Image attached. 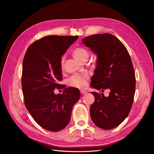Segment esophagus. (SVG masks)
Listing matches in <instances>:
<instances>
[{
	"label": "esophagus",
	"instance_id": "esophagus-1",
	"mask_svg": "<svg viewBox=\"0 0 154 154\" xmlns=\"http://www.w3.org/2000/svg\"><path fill=\"white\" fill-rule=\"evenodd\" d=\"M87 92V91H85V90H81L80 91V93L82 94H85Z\"/></svg>",
	"mask_w": 154,
	"mask_h": 154
}]
</instances>
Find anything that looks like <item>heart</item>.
Returning <instances> with one entry per match:
<instances>
[{"mask_svg": "<svg viewBox=\"0 0 154 154\" xmlns=\"http://www.w3.org/2000/svg\"><path fill=\"white\" fill-rule=\"evenodd\" d=\"M73 54L74 57L81 62L87 60L88 57H89V53H88V50L83 47L76 48L73 51ZM64 61L65 57L63 56L60 60V64H61L62 67H63ZM88 78H89V74L87 72L82 74H74L68 78L67 84L72 87L83 88L87 85Z\"/></svg>", "mask_w": 154, "mask_h": 154, "instance_id": "b5f03b06", "label": "heart"}]
</instances>
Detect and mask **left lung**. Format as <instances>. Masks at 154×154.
I'll return each instance as SVG.
<instances>
[{"label": "left lung", "mask_w": 154, "mask_h": 154, "mask_svg": "<svg viewBox=\"0 0 154 154\" xmlns=\"http://www.w3.org/2000/svg\"><path fill=\"white\" fill-rule=\"evenodd\" d=\"M82 42L97 55L91 86L110 91L108 97L91 92L95 97L90 108L91 119L97 127L112 129L127 117L133 104L136 76L131 58L123 44L111 34L93 35Z\"/></svg>", "instance_id": "obj_1"}]
</instances>
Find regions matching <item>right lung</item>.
<instances>
[{
  "instance_id": "add662e5",
  "label": "right lung",
  "mask_w": 154,
  "mask_h": 154,
  "mask_svg": "<svg viewBox=\"0 0 154 154\" xmlns=\"http://www.w3.org/2000/svg\"><path fill=\"white\" fill-rule=\"evenodd\" d=\"M78 36L50 35L31 44L22 64V88L24 104L40 127L57 132L69 124L73 105L80 97L77 88H66L62 94L54 93L63 88L60 60Z\"/></svg>"
}]
</instances>
